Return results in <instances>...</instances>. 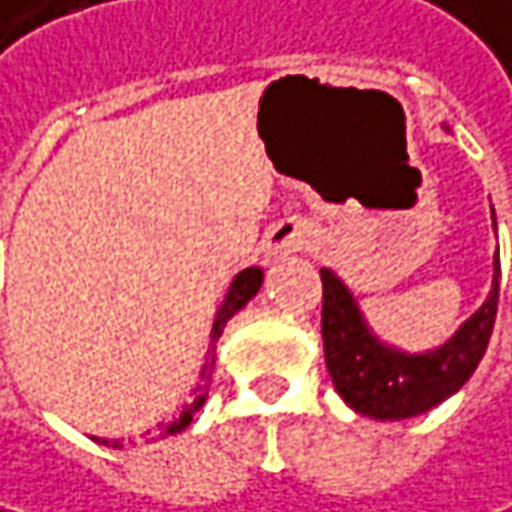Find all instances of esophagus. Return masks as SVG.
Wrapping results in <instances>:
<instances>
[{"instance_id": "esophagus-1", "label": "esophagus", "mask_w": 512, "mask_h": 512, "mask_svg": "<svg viewBox=\"0 0 512 512\" xmlns=\"http://www.w3.org/2000/svg\"><path fill=\"white\" fill-rule=\"evenodd\" d=\"M313 240V231L304 219H281L278 225H272L266 231V255L269 257H287L296 255V252H304Z\"/></svg>"}]
</instances>
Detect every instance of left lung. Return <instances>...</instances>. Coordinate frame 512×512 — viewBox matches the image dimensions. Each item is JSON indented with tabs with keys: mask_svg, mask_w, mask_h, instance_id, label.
<instances>
[{
	"mask_svg": "<svg viewBox=\"0 0 512 512\" xmlns=\"http://www.w3.org/2000/svg\"><path fill=\"white\" fill-rule=\"evenodd\" d=\"M495 222V210H492ZM322 275V343L325 366L334 390L343 395L354 413L398 422L428 413L454 395L478 369L498 310L501 260L492 257V290L442 346L431 351H410L387 346L366 322L360 304L343 278L331 269Z\"/></svg>",
	"mask_w": 512,
	"mask_h": 512,
	"instance_id": "left-lung-1",
	"label": "left lung"
}]
</instances>
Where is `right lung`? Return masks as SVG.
Wrapping results in <instances>:
<instances>
[{
	"instance_id": "obj_1",
	"label": "right lung",
	"mask_w": 512,
	"mask_h": 512,
	"mask_svg": "<svg viewBox=\"0 0 512 512\" xmlns=\"http://www.w3.org/2000/svg\"><path fill=\"white\" fill-rule=\"evenodd\" d=\"M260 284H263V269H260V266H249V269H243V272H237V275H234V281H231V287H228L225 299H222L219 310H216L213 328H210V349L208 354H205V366H202V384L196 387V390H199V398H196L193 404H184V407H181V413H178L172 422H161L155 431H146V434H152V440L181 434V431L193 422V416L199 413V407H202V404H205V398H208L210 375H213V363H216V340L222 337L225 322H228L237 310H243L246 304L255 299L257 290H260ZM96 442L111 445V448H122V442L119 440H96Z\"/></svg>"
}]
</instances>
